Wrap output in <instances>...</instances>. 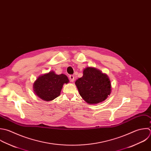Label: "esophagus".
<instances>
[{"mask_svg":"<svg viewBox=\"0 0 151 151\" xmlns=\"http://www.w3.org/2000/svg\"><path fill=\"white\" fill-rule=\"evenodd\" d=\"M69 79H70V82H73L74 81V79H75V77L73 75H70L69 76Z\"/></svg>","mask_w":151,"mask_h":151,"instance_id":"obj_1","label":"esophagus"}]
</instances>
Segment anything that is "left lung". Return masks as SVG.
I'll list each match as a JSON object with an SVG mask.
<instances>
[{"label": "left lung", "mask_w": 151, "mask_h": 151, "mask_svg": "<svg viewBox=\"0 0 151 151\" xmlns=\"http://www.w3.org/2000/svg\"><path fill=\"white\" fill-rule=\"evenodd\" d=\"M75 85L83 99L91 105L104 101L112 90L108 76L93 67L85 68L83 76L76 81Z\"/></svg>", "instance_id": "1"}]
</instances>
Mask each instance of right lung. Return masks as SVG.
Wrapping results in <instances>:
<instances>
[{"label":"right lung","mask_w":151,"mask_h":151,"mask_svg":"<svg viewBox=\"0 0 151 151\" xmlns=\"http://www.w3.org/2000/svg\"><path fill=\"white\" fill-rule=\"evenodd\" d=\"M69 81L64 74L56 75L54 71L40 75L33 83L34 93L44 101H51L60 94L63 85Z\"/></svg>","instance_id":"1"}]
</instances>
